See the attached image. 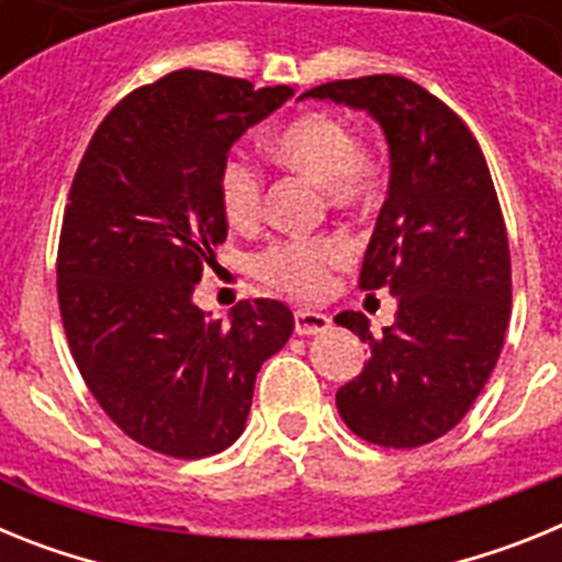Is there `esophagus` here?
Segmentation results:
<instances>
[{"label": "esophagus", "mask_w": 562, "mask_h": 562, "mask_svg": "<svg viewBox=\"0 0 562 562\" xmlns=\"http://www.w3.org/2000/svg\"><path fill=\"white\" fill-rule=\"evenodd\" d=\"M329 315L315 310H297L295 312V331L297 335H321V331L329 329Z\"/></svg>", "instance_id": "34e87169"}]
</instances>
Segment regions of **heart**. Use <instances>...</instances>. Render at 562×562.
Wrapping results in <instances>:
<instances>
[{"mask_svg":"<svg viewBox=\"0 0 562 562\" xmlns=\"http://www.w3.org/2000/svg\"><path fill=\"white\" fill-rule=\"evenodd\" d=\"M267 148L281 166L306 173L326 188L337 207H360L374 200L380 188V162L355 143V134L329 112H310L278 126ZM222 213L231 225L247 227L261 216L265 173L241 151L227 154L216 173ZM349 258V245L340 236H295L272 241L258 252L256 272L278 290L301 297L324 295L331 270Z\"/></svg>","mask_w":562,"mask_h":562,"instance_id":"obj_1","label":"heart"}]
</instances>
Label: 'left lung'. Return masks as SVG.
Masks as SVG:
<instances>
[{
  "mask_svg": "<svg viewBox=\"0 0 562 562\" xmlns=\"http://www.w3.org/2000/svg\"><path fill=\"white\" fill-rule=\"evenodd\" d=\"M304 98L369 112L391 154L360 286H389L396 317L380 337L360 312L335 317L371 349L337 411L371 445L419 448L464 419L504 346L513 267L493 177L459 114L408 78L331 81Z\"/></svg>",
  "mask_w": 562,
  "mask_h": 562,
  "instance_id": "8db88e82",
  "label": "left lung"
}]
</instances>
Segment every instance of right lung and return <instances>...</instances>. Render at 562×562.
Returning a JSON list of instances; mask_svg holds the SVG:
<instances>
[{"label":"right lung","instance_id":"1","mask_svg":"<svg viewBox=\"0 0 562 562\" xmlns=\"http://www.w3.org/2000/svg\"><path fill=\"white\" fill-rule=\"evenodd\" d=\"M292 95L180 69L123 98L78 166L58 245L64 331L92 396L143 448L173 459L231 448L261 362L295 329L270 297L236 304L231 324L193 304L227 238L222 160Z\"/></svg>","mask_w":562,"mask_h":562}]
</instances>
